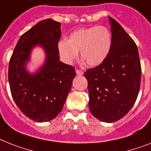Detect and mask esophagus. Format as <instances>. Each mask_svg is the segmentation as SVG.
I'll list each match as a JSON object with an SVG mask.
<instances>
[{"label": "esophagus", "mask_w": 151, "mask_h": 151, "mask_svg": "<svg viewBox=\"0 0 151 151\" xmlns=\"http://www.w3.org/2000/svg\"><path fill=\"white\" fill-rule=\"evenodd\" d=\"M76 74L78 75V76H82V75L83 74V71L79 70V69H76Z\"/></svg>", "instance_id": "34e87169"}]
</instances>
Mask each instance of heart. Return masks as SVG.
Segmentation results:
<instances>
[{
    "label": "heart",
    "mask_w": 151,
    "mask_h": 151,
    "mask_svg": "<svg viewBox=\"0 0 151 151\" xmlns=\"http://www.w3.org/2000/svg\"><path fill=\"white\" fill-rule=\"evenodd\" d=\"M112 45V35L104 26L81 28L71 34L69 39L58 43L61 59L71 65L80 51L81 57L89 66L100 65L108 56Z\"/></svg>",
    "instance_id": "1"
}]
</instances>
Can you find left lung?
Instances as JSON below:
<instances>
[{
	"label": "left lung",
	"mask_w": 151,
	"mask_h": 151,
	"mask_svg": "<svg viewBox=\"0 0 151 151\" xmlns=\"http://www.w3.org/2000/svg\"><path fill=\"white\" fill-rule=\"evenodd\" d=\"M111 23L112 45L105 60L84 73L89 108L101 121L112 123L127 115L140 91L141 65L137 46L116 20Z\"/></svg>",
	"instance_id": "obj_1"
}]
</instances>
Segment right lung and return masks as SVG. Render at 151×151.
I'll use <instances>...</instances> for the list:
<instances>
[{"label": "right lung", "instance_id": "add662e5", "mask_svg": "<svg viewBox=\"0 0 151 151\" xmlns=\"http://www.w3.org/2000/svg\"><path fill=\"white\" fill-rule=\"evenodd\" d=\"M61 24L52 19L41 21L20 37L8 67L11 96L16 105L29 119L50 121L62 111L76 76L74 67L59 61L58 43ZM45 48L46 61L38 73L26 72V62L35 45Z\"/></svg>", "mask_w": 151, "mask_h": 151}]
</instances>
